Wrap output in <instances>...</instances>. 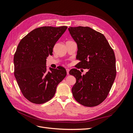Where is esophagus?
<instances>
[{
	"label": "esophagus",
	"instance_id": "1",
	"mask_svg": "<svg viewBox=\"0 0 133 133\" xmlns=\"http://www.w3.org/2000/svg\"><path fill=\"white\" fill-rule=\"evenodd\" d=\"M66 71L67 75H69V69H66Z\"/></svg>",
	"mask_w": 133,
	"mask_h": 133
}]
</instances>
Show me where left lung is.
Instances as JSON below:
<instances>
[{"instance_id": "1", "label": "left lung", "mask_w": 133, "mask_h": 133, "mask_svg": "<svg viewBox=\"0 0 133 133\" xmlns=\"http://www.w3.org/2000/svg\"><path fill=\"white\" fill-rule=\"evenodd\" d=\"M69 33L77 44V68L88 69L85 75L76 69L69 74L76 83L71 89L74 99L82 105L97 106L105 100L116 77L114 52L104 35L88 26L69 27Z\"/></svg>"}]
</instances>
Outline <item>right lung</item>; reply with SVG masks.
<instances>
[{
    "label": "right lung",
    "mask_w": 133,
    "mask_h": 133,
    "mask_svg": "<svg viewBox=\"0 0 133 133\" xmlns=\"http://www.w3.org/2000/svg\"><path fill=\"white\" fill-rule=\"evenodd\" d=\"M67 26H42L28 33L19 42L14 56V75L23 95L37 104L50 100L57 87L66 75L64 68H50L46 72V58L53 54L55 44Z\"/></svg>",
    "instance_id": "add662e5"
}]
</instances>
